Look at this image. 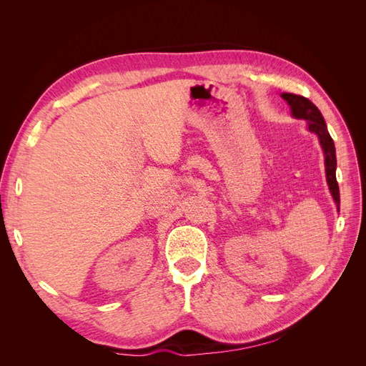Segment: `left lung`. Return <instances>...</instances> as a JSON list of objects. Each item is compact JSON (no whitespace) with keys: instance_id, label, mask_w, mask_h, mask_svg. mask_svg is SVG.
Masks as SVG:
<instances>
[{"instance_id":"left-lung-1","label":"left lung","mask_w":366,"mask_h":366,"mask_svg":"<svg viewBox=\"0 0 366 366\" xmlns=\"http://www.w3.org/2000/svg\"><path fill=\"white\" fill-rule=\"evenodd\" d=\"M282 99H285V101L289 102L293 116L297 119H305L308 122V129L315 132V134H317L320 145H322V149L325 154L327 182L330 186L331 195H333L335 202L337 204V209H339L340 194H339V184L336 180V149H335V142L330 136L322 114H320L317 107L312 101H308V99L304 96H297L293 93H284Z\"/></svg>"}]
</instances>
